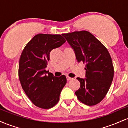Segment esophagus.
<instances>
[{
	"label": "esophagus",
	"instance_id": "34e87169",
	"mask_svg": "<svg viewBox=\"0 0 128 128\" xmlns=\"http://www.w3.org/2000/svg\"><path fill=\"white\" fill-rule=\"evenodd\" d=\"M73 79V78H70V77H68V76H67V80H68V81H69V80H72Z\"/></svg>",
	"mask_w": 128,
	"mask_h": 128
}]
</instances>
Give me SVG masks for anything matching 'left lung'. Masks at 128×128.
Returning <instances> with one entry per match:
<instances>
[{
  "label": "left lung",
  "instance_id": "1",
  "mask_svg": "<svg viewBox=\"0 0 128 128\" xmlns=\"http://www.w3.org/2000/svg\"><path fill=\"white\" fill-rule=\"evenodd\" d=\"M62 36L74 50L78 62L86 64V78H77L80 86L75 94L88 106L96 105L106 96L114 78L110 53L102 42L86 30L64 34Z\"/></svg>",
  "mask_w": 128,
  "mask_h": 128
}]
</instances>
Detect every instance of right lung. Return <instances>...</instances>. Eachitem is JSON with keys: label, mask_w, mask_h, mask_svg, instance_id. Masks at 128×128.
<instances>
[{"label": "right lung", "mask_w": 128, "mask_h": 128, "mask_svg": "<svg viewBox=\"0 0 128 128\" xmlns=\"http://www.w3.org/2000/svg\"><path fill=\"white\" fill-rule=\"evenodd\" d=\"M66 42L61 35L40 34L23 49L19 61L18 76L23 90L36 106L50 109L58 104L67 83L66 76H54L46 71L50 53Z\"/></svg>", "instance_id": "obj_1"}]
</instances>
